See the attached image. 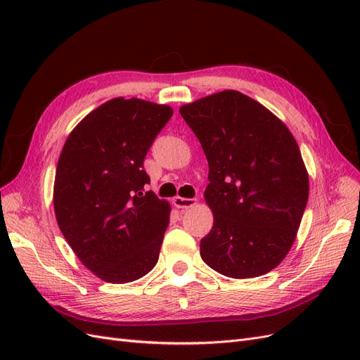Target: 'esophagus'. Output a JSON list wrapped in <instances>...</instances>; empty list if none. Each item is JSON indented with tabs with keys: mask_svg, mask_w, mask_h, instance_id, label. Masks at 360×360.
<instances>
[{
	"mask_svg": "<svg viewBox=\"0 0 360 360\" xmlns=\"http://www.w3.org/2000/svg\"><path fill=\"white\" fill-rule=\"evenodd\" d=\"M174 205L177 207V209H191L195 204H197V200L193 198H181V197H176L172 200Z\"/></svg>",
	"mask_w": 360,
	"mask_h": 360,
	"instance_id": "34e87169",
	"label": "esophagus"
}]
</instances>
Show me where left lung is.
<instances>
[{
    "instance_id": "1",
    "label": "left lung",
    "mask_w": 360,
    "mask_h": 360,
    "mask_svg": "<svg viewBox=\"0 0 360 360\" xmlns=\"http://www.w3.org/2000/svg\"><path fill=\"white\" fill-rule=\"evenodd\" d=\"M180 114L209 162L204 200L213 212L204 263L228 278L269 274L296 240L309 177L288 127L249 96L225 90Z\"/></svg>"
}]
</instances>
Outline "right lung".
Segmentation results:
<instances>
[{"instance_id":"obj_1","label":"right lung","mask_w":360,"mask_h":360,"mask_svg":"<svg viewBox=\"0 0 360 360\" xmlns=\"http://www.w3.org/2000/svg\"><path fill=\"white\" fill-rule=\"evenodd\" d=\"M172 108L115 97L66 139L53 181L60 230L81 263L111 284L147 275L159 259L171 205L148 191L144 159Z\"/></svg>"}]
</instances>
